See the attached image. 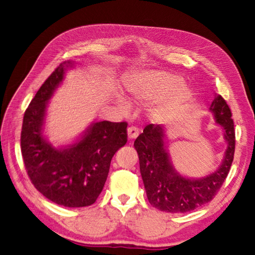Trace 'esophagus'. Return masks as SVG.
Segmentation results:
<instances>
[{"label":"esophagus","instance_id":"esophagus-1","mask_svg":"<svg viewBox=\"0 0 255 255\" xmlns=\"http://www.w3.org/2000/svg\"><path fill=\"white\" fill-rule=\"evenodd\" d=\"M127 132H128V138L132 140V139H134V138H137V137H138V134H139V129H138L137 127L131 126V127H129V128L127 129Z\"/></svg>","mask_w":255,"mask_h":255}]
</instances>
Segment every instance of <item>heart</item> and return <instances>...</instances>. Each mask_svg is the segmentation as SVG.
<instances>
[{
	"label": "heart",
	"instance_id": "obj_1",
	"mask_svg": "<svg viewBox=\"0 0 255 255\" xmlns=\"http://www.w3.org/2000/svg\"><path fill=\"white\" fill-rule=\"evenodd\" d=\"M184 80L178 75L162 71H148L136 75L129 86L130 93L138 100H155L174 94L173 99L159 103L152 115L158 121H166L175 116L177 112L191 101L193 92L182 89Z\"/></svg>",
	"mask_w": 255,
	"mask_h": 255
}]
</instances>
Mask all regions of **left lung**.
<instances>
[{"mask_svg":"<svg viewBox=\"0 0 255 255\" xmlns=\"http://www.w3.org/2000/svg\"><path fill=\"white\" fill-rule=\"evenodd\" d=\"M210 111L217 124L225 129L228 148L223 164L213 174L198 180L181 176L173 169L164 149V128L150 124L134 140V149L139 156L140 173L149 203L166 213H187L209 203L219 192L230 171L236 147L234 119L227 102L221 95L215 97Z\"/></svg>","mask_w":255,"mask_h":255,"instance_id":"obj_1","label":"left lung"}]
</instances>
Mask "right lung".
<instances>
[{"label":"right lung","mask_w":255,"mask_h":255,"mask_svg":"<svg viewBox=\"0 0 255 255\" xmlns=\"http://www.w3.org/2000/svg\"><path fill=\"white\" fill-rule=\"evenodd\" d=\"M70 61L58 66L38 90L24 114L20 148L32 185L46 198L64 207H85L96 202L116 151L127 142V123L99 122L82 139L55 149L42 137L48 100L62 82Z\"/></svg>","instance_id":"1"}]
</instances>
